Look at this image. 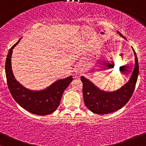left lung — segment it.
Wrapping results in <instances>:
<instances>
[{
    "mask_svg": "<svg viewBox=\"0 0 146 146\" xmlns=\"http://www.w3.org/2000/svg\"><path fill=\"white\" fill-rule=\"evenodd\" d=\"M120 36L127 39L120 32ZM135 56V66L129 80L121 88L113 91H106L97 87L85 76H81L83 83V96L85 106L88 110L98 115H106L115 112L124 107L131 97L139 76V62L136 53L133 48ZM127 72V74H129Z\"/></svg>",
    "mask_w": 146,
    "mask_h": 146,
    "instance_id": "8db88e82",
    "label": "left lung"
}]
</instances>
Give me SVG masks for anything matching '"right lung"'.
Wrapping results in <instances>:
<instances>
[{"mask_svg":"<svg viewBox=\"0 0 146 146\" xmlns=\"http://www.w3.org/2000/svg\"><path fill=\"white\" fill-rule=\"evenodd\" d=\"M20 40L19 38L9 50L6 58L5 74L9 91L15 100L28 112L37 115H50L59 106L64 90L73 80L72 76L59 79L40 91H32L25 88L15 78L11 65L13 50Z\"/></svg>","mask_w":146,"mask_h":146,"instance_id":"right-lung-1","label":"right lung"}]
</instances>
